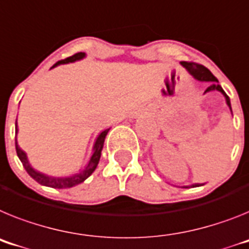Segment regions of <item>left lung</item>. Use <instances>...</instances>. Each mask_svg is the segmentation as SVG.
I'll use <instances>...</instances> for the list:
<instances>
[{
    "label": "left lung",
    "instance_id": "obj_1",
    "mask_svg": "<svg viewBox=\"0 0 249 249\" xmlns=\"http://www.w3.org/2000/svg\"><path fill=\"white\" fill-rule=\"evenodd\" d=\"M182 67L185 68L186 70H188L189 73L191 74V75L194 76L195 79L196 80H200V82H209L210 86L208 87L207 89H205V92H212V90H218V92L222 93L224 97H226V102L227 104H228L229 109H231V99H229L228 95L226 94V92L223 90L222 87L219 86V82H218V79H216L215 76L212 74V71H210L208 68H205L204 65H201V64H196V63H189V61H181ZM204 185V184H193V185H188V186H182V188H196V186H201Z\"/></svg>",
    "mask_w": 249,
    "mask_h": 249
}]
</instances>
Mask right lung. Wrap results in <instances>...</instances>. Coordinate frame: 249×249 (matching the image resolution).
Returning <instances> with one entry per match:
<instances>
[{"label": "right lung", "instance_id": "right-lung-1", "mask_svg": "<svg viewBox=\"0 0 249 249\" xmlns=\"http://www.w3.org/2000/svg\"><path fill=\"white\" fill-rule=\"evenodd\" d=\"M83 58H86V53H76L73 56H69V58L64 59V60L58 61L56 64H54L52 68L58 67L60 64H68V63H74L76 60H82ZM18 122H16V133H18ZM108 129H104L103 132L99 133V136L97 137L94 142V146H93V154L90 156V160L87 163V166L80 171L79 174H75L73 176H67V178H54V176H49L45 174L40 173L37 170L34 169L31 165H30L29 160H27V156L25 154V151H22L20 148V146L18 145V140H15V145H16V152H18V156L20 159V161L22 162L23 167L27 171L31 178H33L35 181H37L39 184L44 186H49V188H55V189H67V188H73L75 185H79L80 182H83L86 179H88L89 176L92 175L93 171L97 169V165L99 162V159H101L102 148L104 145V139L107 136Z\"/></svg>", "mask_w": 249, "mask_h": 249}]
</instances>
